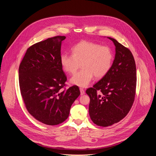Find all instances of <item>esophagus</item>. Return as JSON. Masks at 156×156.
Returning a JSON list of instances; mask_svg holds the SVG:
<instances>
[{
  "mask_svg": "<svg viewBox=\"0 0 156 156\" xmlns=\"http://www.w3.org/2000/svg\"><path fill=\"white\" fill-rule=\"evenodd\" d=\"M80 93H81V95H83V94H84V90H83V88H80Z\"/></svg>",
  "mask_w": 156,
  "mask_h": 156,
  "instance_id": "obj_1",
  "label": "esophagus"
}]
</instances>
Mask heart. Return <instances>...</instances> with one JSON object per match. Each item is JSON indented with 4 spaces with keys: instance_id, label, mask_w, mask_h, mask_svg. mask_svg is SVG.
I'll use <instances>...</instances> for the list:
<instances>
[{
    "instance_id": "1",
    "label": "heart",
    "mask_w": 156,
    "mask_h": 156,
    "mask_svg": "<svg viewBox=\"0 0 156 156\" xmlns=\"http://www.w3.org/2000/svg\"><path fill=\"white\" fill-rule=\"evenodd\" d=\"M72 55L62 54L60 57L63 69L69 73L75 74L70 80L72 84L86 87L93 80L101 78L110 71L114 61L112 50L107 46L88 41H82L72 49Z\"/></svg>"
}]
</instances>
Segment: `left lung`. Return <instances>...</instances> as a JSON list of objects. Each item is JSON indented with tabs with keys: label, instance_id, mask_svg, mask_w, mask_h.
<instances>
[{
	"label": "left lung",
	"instance_id": "8db88e82",
	"mask_svg": "<svg viewBox=\"0 0 156 156\" xmlns=\"http://www.w3.org/2000/svg\"><path fill=\"white\" fill-rule=\"evenodd\" d=\"M115 56L108 73L86 90L90 98L89 113L94 123L111 126L125 118L135 101L136 87L135 61L129 49L115 39Z\"/></svg>",
	"mask_w": 156,
	"mask_h": 156
}]
</instances>
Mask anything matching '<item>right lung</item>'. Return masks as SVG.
I'll return each instance as SVG.
<instances>
[{
  "label": "right lung",
  "instance_id": "obj_1",
  "mask_svg": "<svg viewBox=\"0 0 156 156\" xmlns=\"http://www.w3.org/2000/svg\"><path fill=\"white\" fill-rule=\"evenodd\" d=\"M65 39L57 36L33 44L19 66L20 93L28 112L48 125L60 124L67 119L80 94L77 86L65 87L67 78L60 62Z\"/></svg>",
  "mask_w": 156,
  "mask_h": 156
}]
</instances>
